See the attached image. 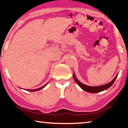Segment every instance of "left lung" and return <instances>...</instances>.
<instances>
[{
	"mask_svg": "<svg viewBox=\"0 0 128 128\" xmlns=\"http://www.w3.org/2000/svg\"><path fill=\"white\" fill-rule=\"evenodd\" d=\"M117 76H118V75H116V76H115V78H114V79L112 80L111 82H110L109 83L103 85V86H101L92 87V86H88L85 85V84H84L82 83L81 82H79L78 79H77L76 76H75V74H73L74 79L75 80V82L78 83V84L79 86L81 87V88L83 89V90H84L85 92H90V93H97V92H102V91L106 90V89H108V88H110V87L113 84V83H114L115 80H116Z\"/></svg>",
	"mask_w": 128,
	"mask_h": 128,
	"instance_id": "left-lung-1",
	"label": "left lung"
}]
</instances>
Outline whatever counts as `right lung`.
Listing matches in <instances>:
<instances>
[{"mask_svg":"<svg viewBox=\"0 0 128 128\" xmlns=\"http://www.w3.org/2000/svg\"><path fill=\"white\" fill-rule=\"evenodd\" d=\"M48 84V83H47ZM46 84L45 85H44V86H42V87H40V88H37V89H35V90H28V91H29V92H36V91H38V90H41V89H42V88H43L44 87H45L46 86Z\"/></svg>","mask_w":128,"mask_h":128,"instance_id":"add662e5","label":"right lung"}]
</instances>
